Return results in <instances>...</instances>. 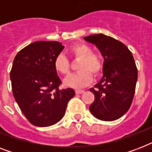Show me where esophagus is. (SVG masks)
<instances>
[{"instance_id": "34e87169", "label": "esophagus", "mask_w": 152, "mask_h": 152, "mask_svg": "<svg viewBox=\"0 0 152 152\" xmlns=\"http://www.w3.org/2000/svg\"><path fill=\"white\" fill-rule=\"evenodd\" d=\"M76 95H80V94H82V93L84 92V91L83 90H76Z\"/></svg>"}]
</instances>
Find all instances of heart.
<instances>
[{"label":"heart","instance_id":"obj_1","mask_svg":"<svg viewBox=\"0 0 152 152\" xmlns=\"http://www.w3.org/2000/svg\"><path fill=\"white\" fill-rule=\"evenodd\" d=\"M69 52L76 60L79 72L71 74L64 79V83L68 87L80 88L89 85L92 82V75L97 77L102 72L103 62L100 55L92 52L90 46L83 43H77L69 48ZM53 65L56 71L63 75L70 72V61L64 54L60 53L55 57Z\"/></svg>","mask_w":152,"mask_h":152}]
</instances>
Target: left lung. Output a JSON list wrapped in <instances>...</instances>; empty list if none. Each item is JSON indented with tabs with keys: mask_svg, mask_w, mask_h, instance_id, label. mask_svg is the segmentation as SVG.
Segmentation results:
<instances>
[{
	"mask_svg": "<svg viewBox=\"0 0 152 152\" xmlns=\"http://www.w3.org/2000/svg\"><path fill=\"white\" fill-rule=\"evenodd\" d=\"M95 44L104 57L103 76L95 88L90 111L101 121H111L125 114L131 106L137 84V68L131 51L125 45L103 34L84 38Z\"/></svg>",
	"mask_w": 152,
	"mask_h": 152,
	"instance_id": "left-lung-1",
	"label": "left lung"
}]
</instances>
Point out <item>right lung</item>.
<instances>
[{
	"label": "right lung",
	"mask_w": 152,
	"mask_h": 152,
	"mask_svg": "<svg viewBox=\"0 0 152 152\" xmlns=\"http://www.w3.org/2000/svg\"><path fill=\"white\" fill-rule=\"evenodd\" d=\"M64 46L55 41H39L18 53L10 72L13 96L32 125L47 127L64 117L75 95L72 88L60 89L61 80L53 65Z\"/></svg>",
	"instance_id": "right-lung-1"
}]
</instances>
